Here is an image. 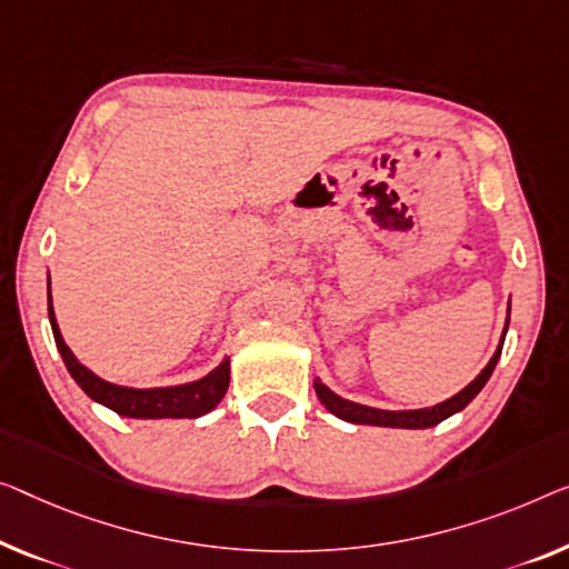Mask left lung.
<instances>
[{
	"label": "left lung",
	"instance_id": "8db88e82",
	"mask_svg": "<svg viewBox=\"0 0 569 569\" xmlns=\"http://www.w3.org/2000/svg\"><path fill=\"white\" fill-rule=\"evenodd\" d=\"M511 311V309H508ZM506 329H508V321H506ZM506 329H503V337H501V345H498V350L493 358L478 378L472 380L470 386H465L460 393L447 398V401L431 406V409H419V411H383V409H370V406H362V403H352V401H345V398H339L337 393L329 391V388L321 383V380H313V388H317V396L319 401L327 406L329 413H335V417L350 421V423H370V427H393V429H429L435 427V423L445 421L447 417H452V413L462 411L465 406H468L475 396L482 391V386L488 383L490 372L496 370V362L501 358V350H503V339H506Z\"/></svg>",
	"mask_w": 569,
	"mask_h": 569
}]
</instances>
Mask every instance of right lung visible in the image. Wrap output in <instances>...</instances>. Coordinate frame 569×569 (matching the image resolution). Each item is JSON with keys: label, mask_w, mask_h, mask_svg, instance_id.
I'll list each match as a JSON object with an SVG mask.
<instances>
[{"label": "right lung", "mask_w": 569, "mask_h": 569, "mask_svg": "<svg viewBox=\"0 0 569 569\" xmlns=\"http://www.w3.org/2000/svg\"><path fill=\"white\" fill-rule=\"evenodd\" d=\"M48 317L50 327H53V337L58 345V352L66 362L68 372L76 383L81 386V391L89 398H94L97 403L107 406L120 417L130 419H197L209 413L214 406L222 401L230 386V360H224L217 370H211L207 378L193 380L186 386H171V388H124L114 386L94 376L89 368H83L79 360L73 358V352L68 350L63 342L61 329L56 325L53 301L48 296Z\"/></svg>", "instance_id": "obj_1"}]
</instances>
